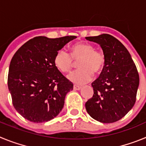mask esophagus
<instances>
[{
	"mask_svg": "<svg viewBox=\"0 0 146 146\" xmlns=\"http://www.w3.org/2000/svg\"><path fill=\"white\" fill-rule=\"evenodd\" d=\"M74 88V90H77V91H79V90H80V89L82 88V87H81V86H76V85H74V88Z\"/></svg>",
	"mask_w": 146,
	"mask_h": 146,
	"instance_id": "esophagus-1",
	"label": "esophagus"
}]
</instances>
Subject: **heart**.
<instances>
[{
    "label": "heart",
    "mask_w": 146,
    "mask_h": 146,
    "mask_svg": "<svg viewBox=\"0 0 146 146\" xmlns=\"http://www.w3.org/2000/svg\"><path fill=\"white\" fill-rule=\"evenodd\" d=\"M55 67L62 73H69L74 66V61H79L80 69L72 72L68 79L76 85H84L91 80L93 74H100L104 69L106 58L101 50H95L93 45L80 42L71 47L69 55L64 49H60L54 57Z\"/></svg>",
    "instance_id": "obj_1"
}]
</instances>
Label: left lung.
<instances>
[{
	"label": "left lung",
	"instance_id": "left-lung-1",
	"mask_svg": "<svg viewBox=\"0 0 146 146\" xmlns=\"http://www.w3.org/2000/svg\"><path fill=\"white\" fill-rule=\"evenodd\" d=\"M86 38L101 46L106 63L92 82L94 96L86 103L91 117L102 123H113L125 116L136 102L140 78L127 49L110 34Z\"/></svg>",
	"mask_w": 146,
	"mask_h": 146
}]
</instances>
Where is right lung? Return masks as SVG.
I'll use <instances>...</instances> for the list:
<instances>
[{"label":"right lung","instance_id":"obj_1","mask_svg":"<svg viewBox=\"0 0 146 146\" xmlns=\"http://www.w3.org/2000/svg\"><path fill=\"white\" fill-rule=\"evenodd\" d=\"M77 38L36 36L18 49L10 62L8 88L13 106L34 123L52 120L60 113L73 84L54 64L56 52Z\"/></svg>","mask_w":146,"mask_h":146}]
</instances>
